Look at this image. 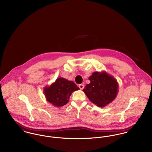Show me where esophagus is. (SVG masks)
I'll return each instance as SVG.
<instances>
[{"mask_svg": "<svg viewBox=\"0 0 152 152\" xmlns=\"http://www.w3.org/2000/svg\"><path fill=\"white\" fill-rule=\"evenodd\" d=\"M79 88H80V89H83V88H84V86L83 84H80L79 85Z\"/></svg>", "mask_w": 152, "mask_h": 152, "instance_id": "34e87169", "label": "esophagus"}]
</instances>
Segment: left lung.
<instances>
[{"instance_id": "8db88e82", "label": "left lung", "mask_w": 152, "mask_h": 152, "mask_svg": "<svg viewBox=\"0 0 152 152\" xmlns=\"http://www.w3.org/2000/svg\"><path fill=\"white\" fill-rule=\"evenodd\" d=\"M90 83L83 91L89 101L98 107L104 108L116 97L119 86L117 80L106 71L94 72L89 77Z\"/></svg>"}]
</instances>
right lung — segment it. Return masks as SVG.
I'll list each match as a JSON object with an SVG mask.
<instances>
[{
    "instance_id": "obj_1",
    "label": "right lung",
    "mask_w": 152,
    "mask_h": 152,
    "mask_svg": "<svg viewBox=\"0 0 152 152\" xmlns=\"http://www.w3.org/2000/svg\"><path fill=\"white\" fill-rule=\"evenodd\" d=\"M80 88L72 81L64 78H58L54 83L48 87L44 88V94L46 100L56 107H61L66 105L74 91Z\"/></svg>"
}]
</instances>
